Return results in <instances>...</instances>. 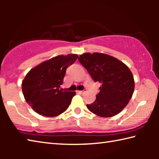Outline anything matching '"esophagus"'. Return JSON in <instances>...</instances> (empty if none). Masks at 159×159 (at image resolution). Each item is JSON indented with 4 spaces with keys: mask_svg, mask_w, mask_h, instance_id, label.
I'll return each instance as SVG.
<instances>
[{
    "mask_svg": "<svg viewBox=\"0 0 159 159\" xmlns=\"http://www.w3.org/2000/svg\"><path fill=\"white\" fill-rule=\"evenodd\" d=\"M84 92H85L84 90H77V93H80V94L84 93Z\"/></svg>",
    "mask_w": 159,
    "mask_h": 159,
    "instance_id": "34e87169",
    "label": "esophagus"
}]
</instances>
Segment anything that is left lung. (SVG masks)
<instances>
[{
	"label": "left lung",
	"instance_id": "obj_1",
	"mask_svg": "<svg viewBox=\"0 0 159 159\" xmlns=\"http://www.w3.org/2000/svg\"><path fill=\"white\" fill-rule=\"evenodd\" d=\"M79 60L94 81L102 84L95 101L86 105L88 109L101 117L119 114L134 92V78L130 70L122 61L103 53H84Z\"/></svg>",
	"mask_w": 159,
	"mask_h": 159
}]
</instances>
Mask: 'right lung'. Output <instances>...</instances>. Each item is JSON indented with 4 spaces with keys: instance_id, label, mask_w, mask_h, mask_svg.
Listing matches in <instances>:
<instances>
[{
    "instance_id": "add662e5",
    "label": "right lung",
    "mask_w": 159,
    "mask_h": 159,
    "mask_svg": "<svg viewBox=\"0 0 159 159\" xmlns=\"http://www.w3.org/2000/svg\"><path fill=\"white\" fill-rule=\"evenodd\" d=\"M79 57L69 54L58 55L31 69L21 84L25 100L35 111L47 117H55L68 109L76 92L63 91L66 70Z\"/></svg>"
}]
</instances>
